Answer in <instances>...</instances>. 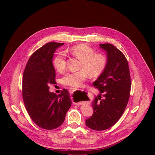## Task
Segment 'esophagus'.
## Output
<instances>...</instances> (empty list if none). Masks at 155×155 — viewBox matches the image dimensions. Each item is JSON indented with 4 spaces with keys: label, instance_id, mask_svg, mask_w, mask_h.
<instances>
[{
    "label": "esophagus",
    "instance_id": "esophagus-1",
    "mask_svg": "<svg viewBox=\"0 0 155 155\" xmlns=\"http://www.w3.org/2000/svg\"><path fill=\"white\" fill-rule=\"evenodd\" d=\"M76 90H77V88H72V91H76ZM80 104H77V105H80Z\"/></svg>",
    "mask_w": 155,
    "mask_h": 155
}]
</instances>
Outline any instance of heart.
<instances>
[{
  "label": "heart",
  "mask_w": 155,
  "mask_h": 155,
  "mask_svg": "<svg viewBox=\"0 0 155 155\" xmlns=\"http://www.w3.org/2000/svg\"><path fill=\"white\" fill-rule=\"evenodd\" d=\"M81 60V69L66 74L62 78L64 84L71 86H78L90 75L96 77L102 74L105 68L107 59L101 54H94V50L86 44H78L66 50ZM53 64L58 72H62L66 67L65 54L59 53L54 59Z\"/></svg>",
  "instance_id": "heart-1"
}]
</instances>
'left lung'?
Wrapping results in <instances>:
<instances>
[{"label": "left lung", "mask_w": 155, "mask_h": 155, "mask_svg": "<svg viewBox=\"0 0 155 155\" xmlns=\"http://www.w3.org/2000/svg\"><path fill=\"white\" fill-rule=\"evenodd\" d=\"M107 53L105 68L93 85L100 91L92 102L93 115L86 125L95 130L113 126L121 118L130 91V77L127 61L123 53L110 43L99 44Z\"/></svg>", "instance_id": "8db88e82"}]
</instances>
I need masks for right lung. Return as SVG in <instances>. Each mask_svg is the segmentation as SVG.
I'll list each match as a JSON object with an SVG mask.
<instances>
[{"instance_id": "1", "label": "right lung", "mask_w": 155, "mask_h": 155, "mask_svg": "<svg viewBox=\"0 0 155 155\" xmlns=\"http://www.w3.org/2000/svg\"><path fill=\"white\" fill-rule=\"evenodd\" d=\"M64 44L50 42L37 50L29 58L23 74L22 94L27 112L37 126L45 129L61 126L72 104L66 89L58 95L49 91V85L56 82L53 55Z\"/></svg>"}]
</instances>
